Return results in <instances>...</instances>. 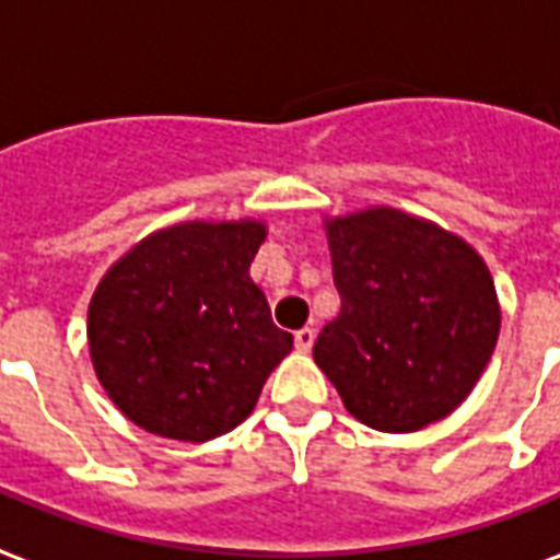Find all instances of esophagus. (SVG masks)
<instances>
[{
	"label": "esophagus",
	"mask_w": 560,
	"mask_h": 560,
	"mask_svg": "<svg viewBox=\"0 0 560 560\" xmlns=\"http://www.w3.org/2000/svg\"><path fill=\"white\" fill-rule=\"evenodd\" d=\"M293 341H296V350H300V353H308V350L314 347V329H312V326L300 329V332L293 335Z\"/></svg>",
	"instance_id": "1"
}]
</instances>
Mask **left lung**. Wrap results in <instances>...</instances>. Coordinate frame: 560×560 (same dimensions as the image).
<instances>
[{
	"label": "left lung",
	"instance_id": "8db88e82",
	"mask_svg": "<svg viewBox=\"0 0 560 560\" xmlns=\"http://www.w3.org/2000/svg\"><path fill=\"white\" fill-rule=\"evenodd\" d=\"M341 314L314 362L343 407L383 433H412L469 397L499 341V296L478 252L428 219L368 207L326 219Z\"/></svg>",
	"mask_w": 560,
	"mask_h": 560
}]
</instances>
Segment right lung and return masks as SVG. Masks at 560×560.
Wrapping results in <instances>:
<instances>
[{"mask_svg": "<svg viewBox=\"0 0 560 560\" xmlns=\"http://www.w3.org/2000/svg\"><path fill=\"white\" fill-rule=\"evenodd\" d=\"M264 237L255 219L180 222L148 234L103 276L89 305L91 362L132 424L207 442L255 409L293 350L248 276Z\"/></svg>", "mask_w": 560, "mask_h": 560, "instance_id": "add662e5", "label": "right lung"}]
</instances>
